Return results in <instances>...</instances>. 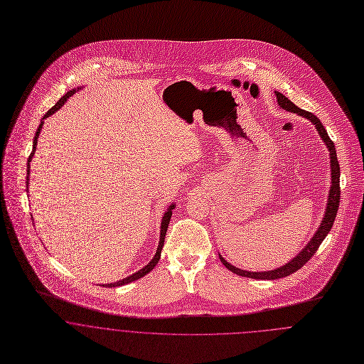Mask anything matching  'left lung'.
<instances>
[{
	"label": "left lung",
	"mask_w": 364,
	"mask_h": 364,
	"mask_svg": "<svg viewBox=\"0 0 364 364\" xmlns=\"http://www.w3.org/2000/svg\"><path fill=\"white\" fill-rule=\"evenodd\" d=\"M277 95V100L278 105L284 109L286 112H291L296 113L301 117H306L307 120L313 122L320 134V136L323 138V144L326 145L328 151H329V159H331V188H329V196H328V201H326V208H325V213H323V222L318 228V230L316 232V235L313 236V239L307 242L306 247H303V250L293 258L290 259L287 264H284L282 267L272 269V271H265V272H251V271H242L240 268H236L235 265L229 264L220 254L219 258L222 261V264L232 271L233 274H237L244 278H252V279H265V281H272V279H279L291 275L293 272L299 271L318 250V247L321 245L325 236L329 233L333 220L336 218V212H338V206H339V200H341V187H339V177H341V170H339V163L336 158V149L333 142L329 139L326 129L323 128V122H320V119H317L313 113H309L306 110H301L300 107H297L293 102H290L284 95L281 92H275Z\"/></svg>",
	"instance_id": "obj_1"
}]
</instances>
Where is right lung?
<instances>
[{
	"label": "right lung",
	"mask_w": 364,
	"mask_h": 364,
	"mask_svg": "<svg viewBox=\"0 0 364 364\" xmlns=\"http://www.w3.org/2000/svg\"><path fill=\"white\" fill-rule=\"evenodd\" d=\"M81 87H77V89H73V90H70V92H67L46 114H44V117L41 119V125L38 127V131H36V135H35V138H33V149H32V154H31V156H29V159H28V174H26V187L29 186V174H31V162H32V158H33V155H35V152H36V145H38V138H39V134H41V127H43V124H44V119H47V117H50L51 114H54L57 110H60L61 109V106L77 92V90H80ZM26 191H28V188H26ZM29 193V191H28ZM174 206H176V203H171L168 208H167V210L164 212V215H163L162 218V226H161V237H159V245H158V250H156V254H155V257L151 259V262L148 264V265H145L142 269H139L138 272H135V274H132V275H129V277H127V278H124L122 281H119V282H113V283H107V284H102V286H105V287H117V286H122V284H127V283L134 282V281H136V279H139V278H142V277H145L146 274H149L155 267H156V264L159 262V259H161V254H162V248L163 244H164V236H166V232H167V228H168V222H170V218H171V210L174 209Z\"/></svg>",
	"instance_id": "right-lung-1"
}]
</instances>
